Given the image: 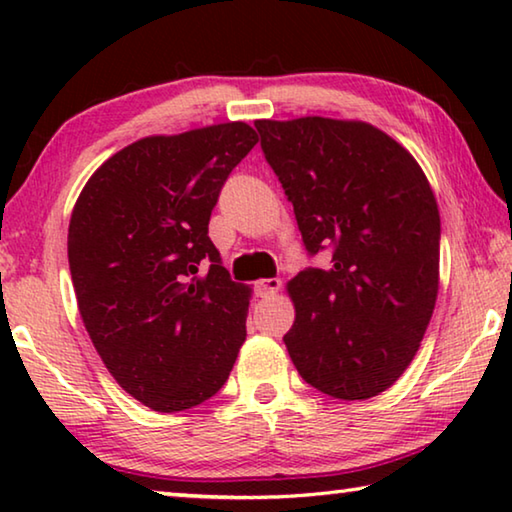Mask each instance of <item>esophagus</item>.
I'll return each instance as SVG.
<instances>
[{
  "label": "esophagus",
  "instance_id": "34e87169",
  "mask_svg": "<svg viewBox=\"0 0 512 512\" xmlns=\"http://www.w3.org/2000/svg\"><path fill=\"white\" fill-rule=\"evenodd\" d=\"M255 289H257V296L271 298L282 289V280H277V277H264V280H259L255 284Z\"/></svg>",
  "mask_w": 512,
  "mask_h": 512
}]
</instances>
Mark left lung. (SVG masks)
Segmentation results:
<instances>
[{
  "instance_id": "1",
  "label": "left lung",
  "mask_w": 512,
  "mask_h": 512,
  "mask_svg": "<svg viewBox=\"0 0 512 512\" xmlns=\"http://www.w3.org/2000/svg\"><path fill=\"white\" fill-rule=\"evenodd\" d=\"M262 151L307 253L287 284L284 334L300 377L336 400L384 393L409 368L436 307L440 214L413 155L366 121L259 119Z\"/></svg>"
}]
</instances>
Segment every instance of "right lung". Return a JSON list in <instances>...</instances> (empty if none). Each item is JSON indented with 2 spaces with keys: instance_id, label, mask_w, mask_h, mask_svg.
Returning a JSON list of instances; mask_svg holds the SVG:
<instances>
[{
  "instance_id": "add662e5",
  "label": "right lung",
  "mask_w": 512,
  "mask_h": 512,
  "mask_svg": "<svg viewBox=\"0 0 512 512\" xmlns=\"http://www.w3.org/2000/svg\"><path fill=\"white\" fill-rule=\"evenodd\" d=\"M257 144L244 121L144 137L92 173L69 221L79 311L117 384L160 413L221 391L246 341L250 289L207 225Z\"/></svg>"
}]
</instances>
